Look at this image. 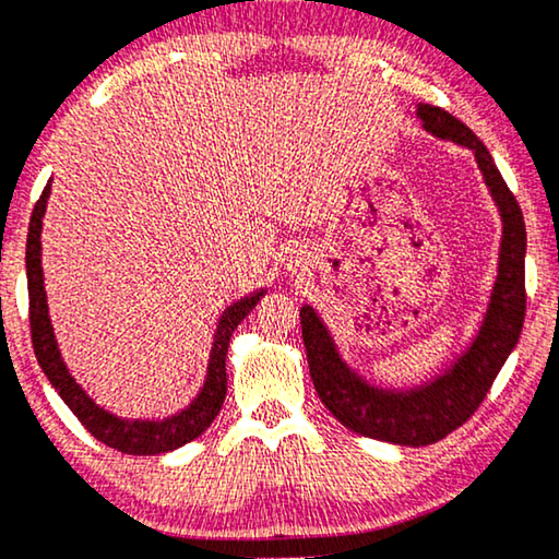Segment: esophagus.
<instances>
[{"label": "esophagus", "mask_w": 559, "mask_h": 559, "mask_svg": "<svg viewBox=\"0 0 559 559\" xmlns=\"http://www.w3.org/2000/svg\"><path fill=\"white\" fill-rule=\"evenodd\" d=\"M296 269V265H290V271H294Z\"/></svg>", "instance_id": "obj_1"}]
</instances>
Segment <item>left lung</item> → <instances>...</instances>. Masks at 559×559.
<instances>
[{
    "mask_svg": "<svg viewBox=\"0 0 559 559\" xmlns=\"http://www.w3.org/2000/svg\"><path fill=\"white\" fill-rule=\"evenodd\" d=\"M416 118L429 135L472 150L502 218L497 278L474 338L437 377L409 389H389L371 384L352 369L316 308L308 304L301 306L306 359L323 406L356 435L402 447L435 444L477 412L507 356L518 346L524 304H527L524 296L527 230L518 200L499 175L492 155L464 122L441 107L419 103Z\"/></svg>",
    "mask_w": 559,
    "mask_h": 559,
    "instance_id": "left-lung-1",
    "label": "left lung"
}]
</instances>
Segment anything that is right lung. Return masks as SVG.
I'll use <instances>...</instances> for the list:
<instances>
[{"mask_svg":"<svg viewBox=\"0 0 559 559\" xmlns=\"http://www.w3.org/2000/svg\"><path fill=\"white\" fill-rule=\"evenodd\" d=\"M49 193H52V180L41 190L35 211H32L27 255H24V261H27L32 346H35V356L41 371H45V377L55 386L57 394L62 396V402L70 406V412L82 421V427L107 447L118 449L122 454L147 456L173 452V449L188 444V441L203 435L221 412L228 389L226 354L230 336L238 329V323L261 301L265 288H255L253 294L238 298V301H233L221 313L218 326H215L213 333L211 356H207L205 381L186 409L165 416V419H124V416L107 412L99 404H95V399L74 381L70 369H67L55 338L52 319H49L45 273H41V218H45Z\"/></svg>","mask_w":559,"mask_h":559,"instance_id":"1","label":"right lung"}]
</instances>
